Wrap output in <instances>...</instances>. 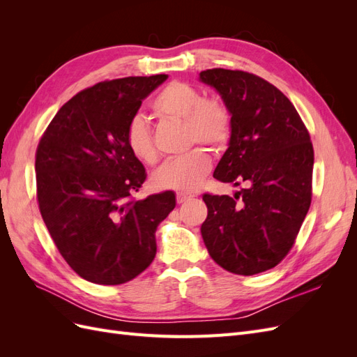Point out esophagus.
<instances>
[{"mask_svg": "<svg viewBox=\"0 0 357 357\" xmlns=\"http://www.w3.org/2000/svg\"><path fill=\"white\" fill-rule=\"evenodd\" d=\"M192 198H193V197L189 195V193H183V192H178V193H177V202H178V204L186 202V201H189V199H192Z\"/></svg>", "mask_w": 357, "mask_h": 357, "instance_id": "esophagus-1", "label": "esophagus"}]
</instances>
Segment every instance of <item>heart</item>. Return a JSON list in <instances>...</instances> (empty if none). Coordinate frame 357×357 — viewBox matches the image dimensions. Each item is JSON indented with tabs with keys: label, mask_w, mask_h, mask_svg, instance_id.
<instances>
[{
	"label": "heart",
	"mask_w": 357,
	"mask_h": 357,
	"mask_svg": "<svg viewBox=\"0 0 357 357\" xmlns=\"http://www.w3.org/2000/svg\"><path fill=\"white\" fill-rule=\"evenodd\" d=\"M153 112L165 119L183 121L186 125L188 143H199L211 149L222 147L231 134L228 109L215 100H204V95L193 86L172 82L162 89L152 102ZM126 146L135 159L146 165H155L158 152L152 132L142 116H135L126 128ZM211 167L210 158L195 149L180 158L168 160L152 178L159 189L181 192L195 190Z\"/></svg>",
	"instance_id": "obj_1"
}]
</instances>
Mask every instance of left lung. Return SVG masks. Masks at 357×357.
<instances>
[{
    "label": "left lung",
    "instance_id": "obj_1",
    "mask_svg": "<svg viewBox=\"0 0 357 357\" xmlns=\"http://www.w3.org/2000/svg\"><path fill=\"white\" fill-rule=\"evenodd\" d=\"M199 82L218 91L231 116L228 149L213 176L248 185L234 197L205 193L202 240L226 271L264 273L289 253L310 208V134L287 96L255 74L213 68Z\"/></svg>",
    "mask_w": 357,
    "mask_h": 357
}]
</instances>
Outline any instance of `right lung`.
Wrapping results in <instances>:
<instances>
[{"label":"right lung","instance_id":"add662e5","mask_svg":"<svg viewBox=\"0 0 357 357\" xmlns=\"http://www.w3.org/2000/svg\"><path fill=\"white\" fill-rule=\"evenodd\" d=\"M168 79L125 77L74 95L52 119L36 155L37 199L53 243L82 278L129 282L152 264L155 232L176 207L174 192L132 199L146 169L126 146L143 100Z\"/></svg>","mask_w":357,"mask_h":357}]
</instances>
